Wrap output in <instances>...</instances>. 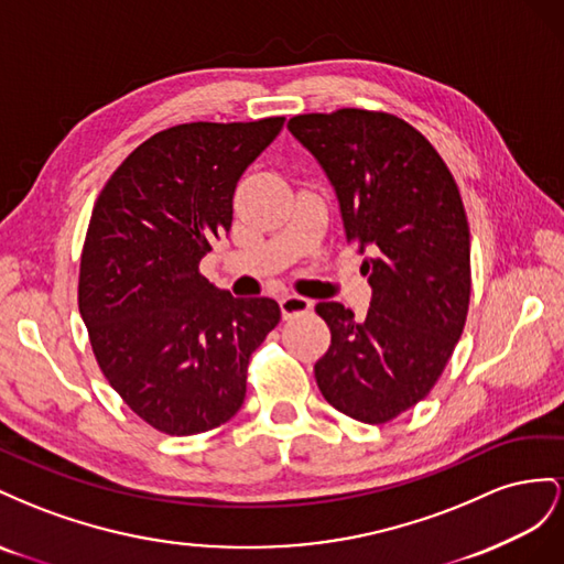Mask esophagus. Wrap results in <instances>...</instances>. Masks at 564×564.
<instances>
[{"mask_svg": "<svg viewBox=\"0 0 564 564\" xmlns=\"http://www.w3.org/2000/svg\"><path fill=\"white\" fill-rule=\"evenodd\" d=\"M279 304H281L283 318H293V316H300V314H307L314 307L312 300L300 297V295H281Z\"/></svg>", "mask_w": 564, "mask_h": 564, "instance_id": "obj_1", "label": "esophagus"}]
</instances>
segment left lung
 Returning <instances> with one entry per match:
<instances>
[{
  "mask_svg": "<svg viewBox=\"0 0 564 564\" xmlns=\"http://www.w3.org/2000/svg\"><path fill=\"white\" fill-rule=\"evenodd\" d=\"M335 191L345 238L364 257L371 310L318 302L330 347L321 394L361 423H388L437 382L470 302V231L452 172L432 143L388 112L343 108L288 122Z\"/></svg>",
  "mask_w": 564,
  "mask_h": 564,
  "instance_id": "obj_1",
  "label": "left lung"
}]
</instances>
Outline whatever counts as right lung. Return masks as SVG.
<instances>
[{"label": "right lung", "mask_w": 564, "mask_h": 564, "mask_svg": "<svg viewBox=\"0 0 564 564\" xmlns=\"http://www.w3.org/2000/svg\"><path fill=\"white\" fill-rule=\"evenodd\" d=\"M283 122L170 127L127 155L94 205L79 314L110 388L160 432L188 437L236 415L250 354L281 318L276 300L234 297L198 264Z\"/></svg>", "instance_id": "1"}]
</instances>
